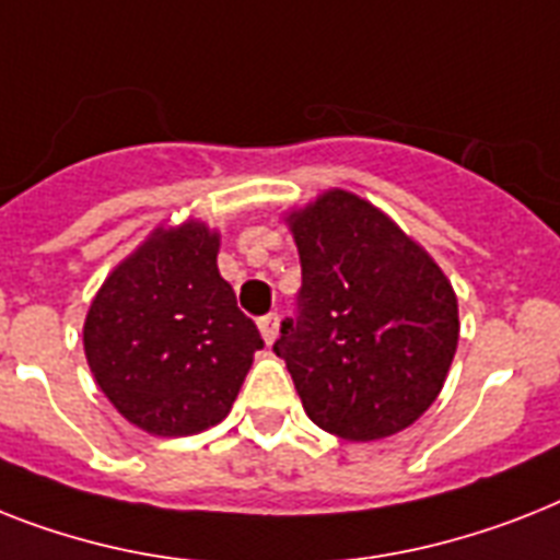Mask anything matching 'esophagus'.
<instances>
[{
  "label": "esophagus",
  "mask_w": 560,
  "mask_h": 560,
  "mask_svg": "<svg viewBox=\"0 0 560 560\" xmlns=\"http://www.w3.org/2000/svg\"><path fill=\"white\" fill-rule=\"evenodd\" d=\"M258 330H261L267 345L276 342V336H279V313H267V316H261V319H258Z\"/></svg>",
  "instance_id": "34e87169"
}]
</instances>
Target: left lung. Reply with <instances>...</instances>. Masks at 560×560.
<instances>
[{"mask_svg":"<svg viewBox=\"0 0 560 560\" xmlns=\"http://www.w3.org/2000/svg\"><path fill=\"white\" fill-rule=\"evenodd\" d=\"M302 261L293 319L272 345L319 429L368 443L438 399L460 319L452 281L385 212L330 189L288 215Z\"/></svg>","mask_w":560,"mask_h":560,"instance_id":"obj_1","label":"left lung"}]
</instances>
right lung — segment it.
<instances>
[{
    "instance_id": "1",
    "label": "right lung",
    "mask_w": 560,
    "mask_h": 560,
    "mask_svg": "<svg viewBox=\"0 0 560 560\" xmlns=\"http://www.w3.org/2000/svg\"><path fill=\"white\" fill-rule=\"evenodd\" d=\"M218 244L201 221L158 226L112 270L85 316V359L100 390L158 438L224 420L265 348L218 272Z\"/></svg>"
}]
</instances>
